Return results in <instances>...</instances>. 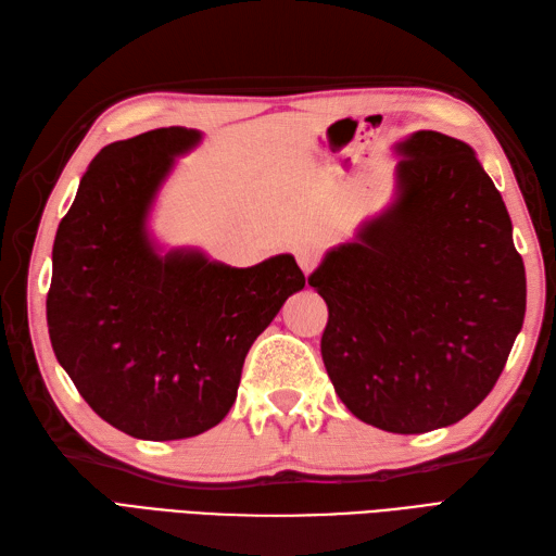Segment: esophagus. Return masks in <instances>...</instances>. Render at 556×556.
<instances>
[{"mask_svg":"<svg viewBox=\"0 0 556 556\" xmlns=\"http://www.w3.org/2000/svg\"><path fill=\"white\" fill-rule=\"evenodd\" d=\"M294 256H296V264H300V268L304 270L306 276L318 266V260H320L318 252L314 248H300V250L294 252Z\"/></svg>","mask_w":556,"mask_h":556,"instance_id":"34e87169","label":"esophagus"}]
</instances>
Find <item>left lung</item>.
I'll use <instances>...</instances> for the list:
<instances>
[{"instance_id":"8db88e82","label":"left lung","mask_w":556,"mask_h":556,"mask_svg":"<svg viewBox=\"0 0 556 556\" xmlns=\"http://www.w3.org/2000/svg\"><path fill=\"white\" fill-rule=\"evenodd\" d=\"M396 198L308 276L328 304L320 354L365 425L425 434L491 394L526 314L511 219L465 141L396 143Z\"/></svg>"}]
</instances>
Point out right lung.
Masks as SVG:
<instances>
[{"mask_svg":"<svg viewBox=\"0 0 556 556\" xmlns=\"http://www.w3.org/2000/svg\"><path fill=\"white\" fill-rule=\"evenodd\" d=\"M200 131L165 127L91 160L53 240V354L91 410L134 439H191L219 425L242 363L290 294L292 254L233 268L198 250L160 254L146 222Z\"/></svg>","mask_w":556,"mask_h":556,"instance_id":"add662e5","label":"right lung"}]
</instances>
